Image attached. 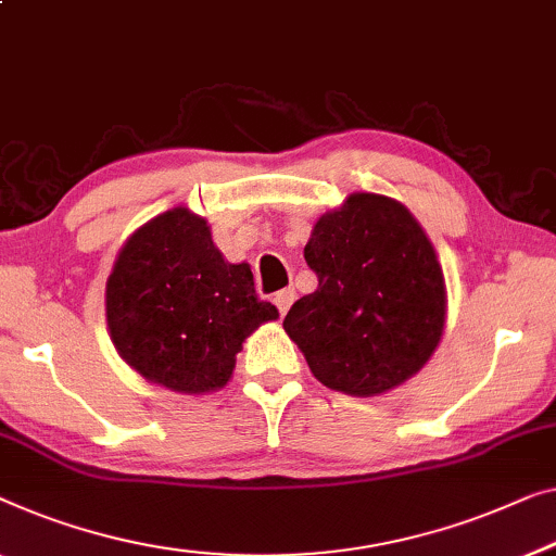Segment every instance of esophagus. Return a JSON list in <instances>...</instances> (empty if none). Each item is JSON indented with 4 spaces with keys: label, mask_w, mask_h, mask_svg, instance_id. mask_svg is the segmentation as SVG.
I'll return each mask as SVG.
<instances>
[{
    "label": "esophagus",
    "mask_w": 556,
    "mask_h": 556,
    "mask_svg": "<svg viewBox=\"0 0 556 556\" xmlns=\"http://www.w3.org/2000/svg\"><path fill=\"white\" fill-rule=\"evenodd\" d=\"M293 301H295V291H293V288H283V291H278L276 298H273V303L278 305L280 316H286L288 308H291V305H293Z\"/></svg>",
    "instance_id": "34e87169"
}]
</instances>
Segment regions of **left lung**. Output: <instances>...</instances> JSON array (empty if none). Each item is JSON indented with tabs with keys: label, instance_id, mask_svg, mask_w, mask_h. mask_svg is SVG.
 Wrapping results in <instances>:
<instances>
[{
	"label": "left lung",
	"instance_id": "8db88e82",
	"mask_svg": "<svg viewBox=\"0 0 556 556\" xmlns=\"http://www.w3.org/2000/svg\"><path fill=\"white\" fill-rule=\"evenodd\" d=\"M303 255L318 288L291 305L283 328L320 383L378 396L421 371L444 333L446 286L399 200L353 192L320 215Z\"/></svg>",
	"mask_w": 556,
	"mask_h": 556
}]
</instances>
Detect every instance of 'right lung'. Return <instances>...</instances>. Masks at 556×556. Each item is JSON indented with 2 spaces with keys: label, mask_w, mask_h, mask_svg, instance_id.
Returning a JSON list of instances; mask_svg holds the SVG:
<instances>
[{
  "label": "right lung",
  "mask_w": 556,
  "mask_h": 556,
  "mask_svg": "<svg viewBox=\"0 0 556 556\" xmlns=\"http://www.w3.org/2000/svg\"><path fill=\"white\" fill-rule=\"evenodd\" d=\"M110 338L125 364L178 393L218 391L243 341L278 308L248 263H228L205 218L173 207L127 238L104 288Z\"/></svg>",
  "instance_id": "obj_1"
}]
</instances>
